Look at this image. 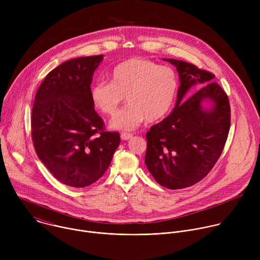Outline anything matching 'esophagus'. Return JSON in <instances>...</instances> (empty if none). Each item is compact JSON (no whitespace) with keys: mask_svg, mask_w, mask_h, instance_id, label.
Segmentation results:
<instances>
[{"mask_svg":"<svg viewBox=\"0 0 260 260\" xmlns=\"http://www.w3.org/2000/svg\"><path fill=\"white\" fill-rule=\"evenodd\" d=\"M120 137H121V140L126 141V140H129L131 138H133V134H129V133H122V134L120 135Z\"/></svg>","mask_w":260,"mask_h":260,"instance_id":"esophagus-1","label":"esophagus"}]
</instances>
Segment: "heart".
I'll return each mask as SVG.
<instances>
[{
    "label": "heart",
    "instance_id": "obj_1",
    "mask_svg": "<svg viewBox=\"0 0 260 260\" xmlns=\"http://www.w3.org/2000/svg\"><path fill=\"white\" fill-rule=\"evenodd\" d=\"M111 83L96 81L90 99L101 112L112 115L124 100L128 105L110 120V126L133 131L146 118L156 121L171 111L179 87L175 70L145 58H131L113 68Z\"/></svg>",
    "mask_w": 260,
    "mask_h": 260
}]
</instances>
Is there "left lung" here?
Instances as JSON below:
<instances>
[{"instance_id":"8db88e82","label":"left lung","mask_w":260,"mask_h":260,"mask_svg":"<svg viewBox=\"0 0 260 260\" xmlns=\"http://www.w3.org/2000/svg\"><path fill=\"white\" fill-rule=\"evenodd\" d=\"M164 60L177 68L180 86L172 113L146 134L145 164L161 186L181 189L205 178L220 157L231 127V107L224 90L212 82V73L183 60ZM197 83L205 86L189 98L187 92ZM208 100L212 106L206 109Z\"/></svg>"}]
</instances>
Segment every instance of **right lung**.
Masks as SVG:
<instances>
[{
  "label": "right lung",
  "mask_w": 260,
  "mask_h": 260,
  "mask_svg": "<svg viewBox=\"0 0 260 260\" xmlns=\"http://www.w3.org/2000/svg\"><path fill=\"white\" fill-rule=\"evenodd\" d=\"M103 55L77 57L45 77L31 110V140L39 159L62 184L86 187L109 168L120 143L107 132L90 99L92 75Z\"/></svg>",
  "instance_id": "add662e5"
}]
</instances>
